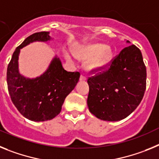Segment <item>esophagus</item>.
Returning a JSON list of instances; mask_svg holds the SVG:
<instances>
[{
    "label": "esophagus",
    "instance_id": "esophagus-1",
    "mask_svg": "<svg viewBox=\"0 0 159 159\" xmlns=\"http://www.w3.org/2000/svg\"><path fill=\"white\" fill-rule=\"evenodd\" d=\"M85 80H86V78H85V76H83V75L80 76V81H85Z\"/></svg>",
    "mask_w": 159,
    "mask_h": 159
}]
</instances>
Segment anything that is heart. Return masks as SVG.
Listing matches in <instances>:
<instances>
[{"label":"heart","mask_w":159,"mask_h":159,"mask_svg":"<svg viewBox=\"0 0 159 159\" xmlns=\"http://www.w3.org/2000/svg\"><path fill=\"white\" fill-rule=\"evenodd\" d=\"M76 56L81 60H88L85 63V69L90 72L103 71L109 68L113 60L112 49L102 43H89L81 47L75 51ZM66 58L70 56L66 54Z\"/></svg>","instance_id":"1"}]
</instances>
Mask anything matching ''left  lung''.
Masks as SVG:
<instances>
[{
	"label": "left lung",
	"mask_w": 159,
	"mask_h": 159,
	"mask_svg": "<svg viewBox=\"0 0 159 159\" xmlns=\"http://www.w3.org/2000/svg\"><path fill=\"white\" fill-rule=\"evenodd\" d=\"M87 82L91 114L104 121L125 118L140 104L146 90V69L140 49L134 45L124 48L108 70Z\"/></svg>",
	"instance_id": "8db88e82"
}]
</instances>
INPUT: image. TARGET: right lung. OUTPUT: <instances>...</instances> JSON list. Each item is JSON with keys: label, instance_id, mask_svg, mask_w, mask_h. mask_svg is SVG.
I'll return each mask as SVG.
<instances>
[{"label": "right lung", "instance_id": "obj_1", "mask_svg": "<svg viewBox=\"0 0 159 159\" xmlns=\"http://www.w3.org/2000/svg\"><path fill=\"white\" fill-rule=\"evenodd\" d=\"M49 32H40L26 38L16 49L7 68V84L11 100L27 119L44 121L60 114L64 101L79 81V72H67L55 56L45 73L35 78L20 74L18 58L20 49L35 41L46 42Z\"/></svg>", "mask_w": 159, "mask_h": 159}]
</instances>
